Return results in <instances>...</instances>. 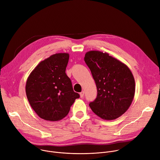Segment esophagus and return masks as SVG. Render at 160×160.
Listing matches in <instances>:
<instances>
[{"instance_id":"34e87169","label":"esophagus","mask_w":160,"mask_h":160,"mask_svg":"<svg viewBox=\"0 0 160 160\" xmlns=\"http://www.w3.org/2000/svg\"><path fill=\"white\" fill-rule=\"evenodd\" d=\"M80 96L81 98H83V97H84V91L81 92L80 93Z\"/></svg>"}]
</instances>
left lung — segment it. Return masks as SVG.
Instances as JSON below:
<instances>
[{
  "mask_svg": "<svg viewBox=\"0 0 160 160\" xmlns=\"http://www.w3.org/2000/svg\"><path fill=\"white\" fill-rule=\"evenodd\" d=\"M85 62L91 70L97 88V97L89 103L92 112L100 118L112 120L129 109L135 93V81L125 63L107 52L90 51Z\"/></svg>",
  "mask_w": 160,
  "mask_h": 160,
  "instance_id": "1",
  "label": "left lung"
}]
</instances>
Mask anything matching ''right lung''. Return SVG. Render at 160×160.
<instances>
[{"label": "right lung", "mask_w": 160, "mask_h": 160, "mask_svg": "<svg viewBox=\"0 0 160 160\" xmlns=\"http://www.w3.org/2000/svg\"><path fill=\"white\" fill-rule=\"evenodd\" d=\"M68 53H56L41 61L29 75L26 85L28 100L40 118L55 122L66 117L78 93L73 91L66 69Z\"/></svg>", "instance_id": "1"}]
</instances>
